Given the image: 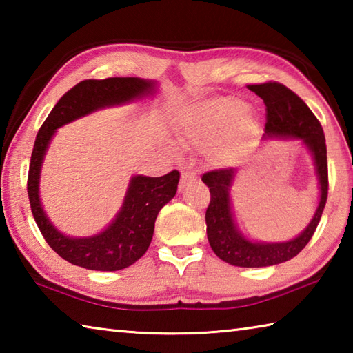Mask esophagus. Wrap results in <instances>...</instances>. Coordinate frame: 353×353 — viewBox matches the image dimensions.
<instances>
[{
    "instance_id": "obj_1",
    "label": "esophagus",
    "mask_w": 353,
    "mask_h": 353,
    "mask_svg": "<svg viewBox=\"0 0 353 353\" xmlns=\"http://www.w3.org/2000/svg\"><path fill=\"white\" fill-rule=\"evenodd\" d=\"M194 181H198V174H196L194 170H191V168L182 170V179H181V183H179V191H183L190 183H193Z\"/></svg>"
}]
</instances>
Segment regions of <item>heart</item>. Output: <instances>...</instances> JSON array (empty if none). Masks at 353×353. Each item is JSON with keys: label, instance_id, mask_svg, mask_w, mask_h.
Returning a JSON list of instances; mask_svg holds the SVG:
<instances>
[{"label": "heart", "instance_id": "b5f03b06", "mask_svg": "<svg viewBox=\"0 0 353 353\" xmlns=\"http://www.w3.org/2000/svg\"><path fill=\"white\" fill-rule=\"evenodd\" d=\"M248 104L235 98H225L204 105L198 115L201 134L224 135L241 119L243 129L250 130L259 126V118L248 112Z\"/></svg>", "mask_w": 353, "mask_h": 353}]
</instances>
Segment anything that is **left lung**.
<instances>
[{
	"mask_svg": "<svg viewBox=\"0 0 353 353\" xmlns=\"http://www.w3.org/2000/svg\"><path fill=\"white\" fill-rule=\"evenodd\" d=\"M249 90L259 94L266 104V126L261 140L301 141L312 154L319 188L318 207L301 234L286 241H256L244 235L235 223L230 188L234 187L238 170H214L202 176V182L210 188L212 196L205 212V224L213 252L232 266L265 268L291 260L312 240L327 202V146L319 121L308 105L290 88L279 82H266L249 85Z\"/></svg>",
	"mask_w": 353,
	"mask_h": 353,
	"instance_id": "left-lung-1",
	"label": "left lung"
}]
</instances>
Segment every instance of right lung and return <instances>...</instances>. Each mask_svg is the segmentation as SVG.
Listing matches in <instances>:
<instances>
[{
  "instance_id": "right-lung-1",
  "label": "right lung",
  "mask_w": 353,
  "mask_h": 353,
  "mask_svg": "<svg viewBox=\"0 0 353 353\" xmlns=\"http://www.w3.org/2000/svg\"><path fill=\"white\" fill-rule=\"evenodd\" d=\"M159 83L141 77L82 81L59 99L34 143L28 176L31 210L41 235L56 254L71 265L92 271H119L141 259L151 244L159 212L174 198L181 174L130 177L123 205L112 223L90 236H70L51 223L40 199V174L48 148L57 129L107 107L126 105L157 93Z\"/></svg>"
}]
</instances>
